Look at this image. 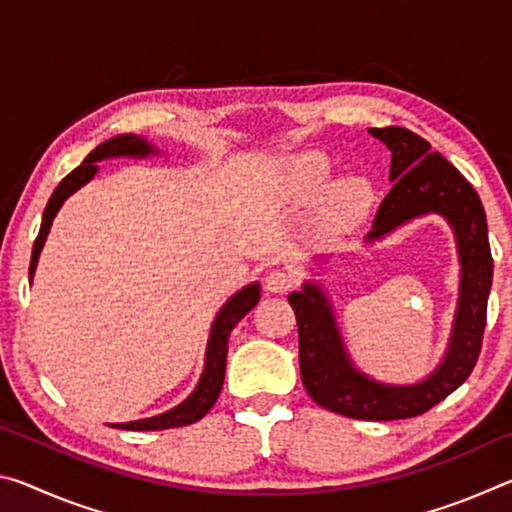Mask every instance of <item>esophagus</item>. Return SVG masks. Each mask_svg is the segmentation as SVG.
I'll use <instances>...</instances> for the list:
<instances>
[{
	"instance_id": "34e87169",
	"label": "esophagus",
	"mask_w": 512,
	"mask_h": 512,
	"mask_svg": "<svg viewBox=\"0 0 512 512\" xmlns=\"http://www.w3.org/2000/svg\"><path fill=\"white\" fill-rule=\"evenodd\" d=\"M264 284L271 293H287L293 287V275L284 268H273V271L266 273Z\"/></svg>"
}]
</instances>
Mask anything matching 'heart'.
<instances>
[{
	"mask_svg": "<svg viewBox=\"0 0 512 512\" xmlns=\"http://www.w3.org/2000/svg\"><path fill=\"white\" fill-rule=\"evenodd\" d=\"M300 183L307 196L323 192L329 178V164L323 155H305L298 162ZM372 207V187L363 178H343L323 203V219L334 230H348L366 219Z\"/></svg>",
	"mask_w": 512,
	"mask_h": 512,
	"instance_id": "1",
	"label": "heart"
}]
</instances>
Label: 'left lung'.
<instances>
[{
	"label": "left lung",
	"mask_w": 512,
	"mask_h": 512,
	"mask_svg": "<svg viewBox=\"0 0 512 512\" xmlns=\"http://www.w3.org/2000/svg\"><path fill=\"white\" fill-rule=\"evenodd\" d=\"M391 149L393 187L381 201L368 239H379L415 216L438 212L454 225L461 255V302L452 343L440 368L415 386L377 384L350 366L332 311L314 284L291 293L300 343V375L311 400L354 420H406L427 413L472 375L479 361L492 287L488 223L479 194L447 158L409 128H370Z\"/></svg>",
	"instance_id": "left-lung-1"
}]
</instances>
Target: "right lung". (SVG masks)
<instances>
[{
    "mask_svg": "<svg viewBox=\"0 0 512 512\" xmlns=\"http://www.w3.org/2000/svg\"><path fill=\"white\" fill-rule=\"evenodd\" d=\"M155 149L146 144L144 140L135 135H119L112 137V140L99 144L94 149L81 167H76L69 176L60 180V185L54 189L49 203L45 207V214H42V225L36 237V244H33V255H31V266L29 275H33L38 264V255L42 250V244L49 235L51 221H54L56 212L60 210L65 198L76 192L81 185L88 183V180L97 173V162L103 158H112V155H149ZM259 302V284H250V287L241 289L235 298H230L228 305L221 309V314L216 316L210 334V345H207V359H205V370L203 377L198 381L196 391L187 397V400L162 415H155L149 420H137V422H124V424H112L117 429H128V431H158V429H173V427H185V424L198 422L203 415L212 409L214 402L219 400V393L223 388L225 379V357H228V339L230 332L235 325L244 318L250 309H253Z\"/></svg>",
    "mask_w": 512,
    "mask_h": 512,
    "instance_id": "obj_1",
    "label": "right lung"
}]
</instances>
